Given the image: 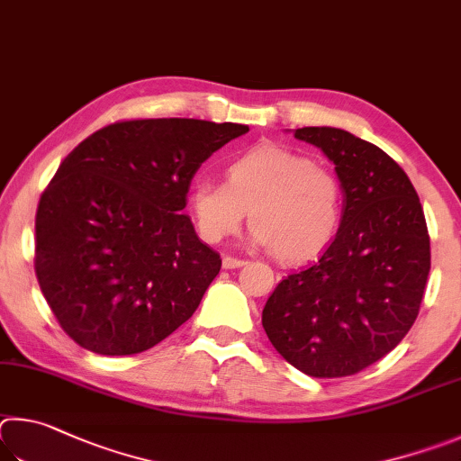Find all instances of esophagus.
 Here are the masks:
<instances>
[{"instance_id":"esophagus-1","label":"esophagus","mask_w":461,"mask_h":461,"mask_svg":"<svg viewBox=\"0 0 461 461\" xmlns=\"http://www.w3.org/2000/svg\"><path fill=\"white\" fill-rule=\"evenodd\" d=\"M247 261L245 259H239V257H230V255H224L222 257V267L224 269H237V267H243Z\"/></svg>"}]
</instances>
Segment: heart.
<instances>
[{
	"instance_id": "obj_1",
	"label": "heart",
	"mask_w": 461,
	"mask_h": 461,
	"mask_svg": "<svg viewBox=\"0 0 461 461\" xmlns=\"http://www.w3.org/2000/svg\"><path fill=\"white\" fill-rule=\"evenodd\" d=\"M188 206L198 237L208 245L237 235L249 210L257 245L281 263H303L334 240L344 188L332 169L305 153L257 143L224 167V184L194 182Z\"/></svg>"
}]
</instances>
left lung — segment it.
<instances>
[{"mask_svg": "<svg viewBox=\"0 0 461 461\" xmlns=\"http://www.w3.org/2000/svg\"><path fill=\"white\" fill-rule=\"evenodd\" d=\"M294 135L334 161L344 214L320 259L279 281L263 328L302 373L350 376L386 357L415 324L431 269L429 232L409 176L381 148L334 127Z\"/></svg>", "mask_w": 461, "mask_h": 461, "instance_id": "left-lung-1", "label": "left lung"}]
</instances>
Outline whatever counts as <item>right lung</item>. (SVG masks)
Listing matches in <instances>:
<instances>
[{"mask_svg":"<svg viewBox=\"0 0 461 461\" xmlns=\"http://www.w3.org/2000/svg\"><path fill=\"white\" fill-rule=\"evenodd\" d=\"M247 125L123 119L72 149L36 210L34 269L78 346L149 350L196 312L221 271L182 210L194 174Z\"/></svg>","mask_w":461,"mask_h":461,"instance_id":"obj_1","label":"right lung"}]
</instances>
